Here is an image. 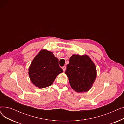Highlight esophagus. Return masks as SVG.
I'll return each instance as SVG.
<instances>
[{
    "label": "esophagus",
    "mask_w": 124,
    "mask_h": 124,
    "mask_svg": "<svg viewBox=\"0 0 124 124\" xmlns=\"http://www.w3.org/2000/svg\"><path fill=\"white\" fill-rule=\"evenodd\" d=\"M62 69H63V70L64 71H65V70H66V66H64L63 67H62Z\"/></svg>",
    "instance_id": "1"
}]
</instances>
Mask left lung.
Masks as SVG:
<instances>
[{"mask_svg": "<svg viewBox=\"0 0 124 124\" xmlns=\"http://www.w3.org/2000/svg\"><path fill=\"white\" fill-rule=\"evenodd\" d=\"M65 73L71 88L79 93L86 92L92 88L96 77L95 65L86 55H73Z\"/></svg>", "mask_w": 124, "mask_h": 124, "instance_id": "obj_1", "label": "left lung"}]
</instances>
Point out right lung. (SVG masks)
<instances>
[{
	"label": "right lung",
	"instance_id": "right-lung-1",
	"mask_svg": "<svg viewBox=\"0 0 124 124\" xmlns=\"http://www.w3.org/2000/svg\"><path fill=\"white\" fill-rule=\"evenodd\" d=\"M63 72L53 52L43 49L32 61L29 68L31 82L39 88L52 85L57 76Z\"/></svg>",
	"mask_w": 124,
	"mask_h": 124
}]
</instances>
